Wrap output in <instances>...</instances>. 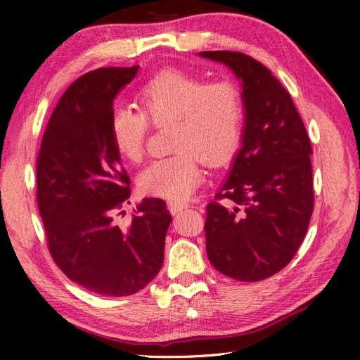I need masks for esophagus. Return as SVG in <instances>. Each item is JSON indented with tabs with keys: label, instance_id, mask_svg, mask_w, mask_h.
<instances>
[{
	"label": "esophagus",
	"instance_id": "esophagus-1",
	"mask_svg": "<svg viewBox=\"0 0 360 360\" xmlns=\"http://www.w3.org/2000/svg\"><path fill=\"white\" fill-rule=\"evenodd\" d=\"M186 204L184 202H177V201H169L168 202V210L172 213V214H176V213H179V212H181L183 209H186Z\"/></svg>",
	"mask_w": 360,
	"mask_h": 360
}]
</instances>
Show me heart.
Instances as JSON below:
<instances>
[{
    "instance_id": "b5f03b06",
    "label": "heart",
    "mask_w": 360,
    "mask_h": 360,
    "mask_svg": "<svg viewBox=\"0 0 360 360\" xmlns=\"http://www.w3.org/2000/svg\"><path fill=\"white\" fill-rule=\"evenodd\" d=\"M139 111L115 108L110 132L117 153L139 163L146 153L150 124L169 127L174 153L147 165L138 186L147 195L184 201L204 179L202 163L222 167L240 148L243 134V96L228 79L207 81L179 69L156 73L141 86Z\"/></svg>"
}]
</instances>
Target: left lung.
Here are the masks:
<instances>
[{"label": "left lung", "mask_w": 360, "mask_h": 360, "mask_svg": "<svg viewBox=\"0 0 360 360\" xmlns=\"http://www.w3.org/2000/svg\"><path fill=\"white\" fill-rule=\"evenodd\" d=\"M242 79L245 130L230 176L207 204L205 249L213 267L243 282L284 269L314 210L312 147L291 99L271 72L243 52L204 51Z\"/></svg>", "instance_id": "left-lung-1"}]
</instances>
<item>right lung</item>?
<instances>
[{"mask_svg": "<svg viewBox=\"0 0 360 360\" xmlns=\"http://www.w3.org/2000/svg\"><path fill=\"white\" fill-rule=\"evenodd\" d=\"M139 66L82 75L53 110L37 155V207L49 254L70 281L108 297L143 290L162 267L172 221L160 198H144L118 225L130 179L114 148L110 118L117 93Z\"/></svg>", "mask_w": 360, "mask_h": 360, "instance_id": "right-lung-1", "label": "right lung"}]
</instances>
